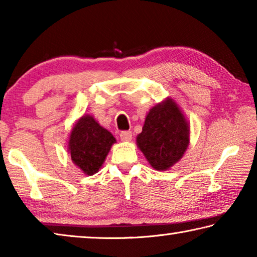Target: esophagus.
<instances>
[{"mask_svg":"<svg viewBox=\"0 0 257 257\" xmlns=\"http://www.w3.org/2000/svg\"><path fill=\"white\" fill-rule=\"evenodd\" d=\"M133 137V133L129 132V130H123V132L120 133V138L121 141L123 142H129Z\"/></svg>","mask_w":257,"mask_h":257,"instance_id":"obj_1","label":"esophagus"}]
</instances>
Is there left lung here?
Returning a JSON list of instances; mask_svg holds the SVG:
<instances>
[{"mask_svg":"<svg viewBox=\"0 0 257 257\" xmlns=\"http://www.w3.org/2000/svg\"><path fill=\"white\" fill-rule=\"evenodd\" d=\"M189 144V127L172 99L152 108L137 145L156 170H167L179 161Z\"/></svg>","mask_w":257,"mask_h":257,"instance_id":"1","label":"left lung"}]
</instances>
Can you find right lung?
Wrapping results in <instances>:
<instances>
[{
  "mask_svg": "<svg viewBox=\"0 0 257 257\" xmlns=\"http://www.w3.org/2000/svg\"><path fill=\"white\" fill-rule=\"evenodd\" d=\"M113 143L115 138L110 132L101 127L93 116L84 115L72 129L69 152L73 163L92 176L102 167Z\"/></svg>",
  "mask_w": 257,
  "mask_h": 257,
  "instance_id": "1",
  "label": "right lung"
}]
</instances>
